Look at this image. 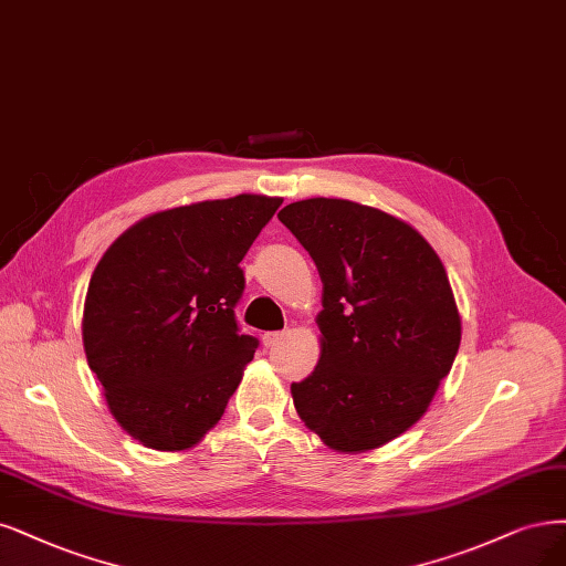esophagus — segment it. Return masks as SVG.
Instances as JSON below:
<instances>
[{
    "instance_id": "obj_1",
    "label": "esophagus",
    "mask_w": 566,
    "mask_h": 566,
    "mask_svg": "<svg viewBox=\"0 0 566 566\" xmlns=\"http://www.w3.org/2000/svg\"><path fill=\"white\" fill-rule=\"evenodd\" d=\"M283 337H285V333H264L262 335V344L264 346H276Z\"/></svg>"
}]
</instances>
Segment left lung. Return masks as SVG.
I'll return each mask as SVG.
<instances>
[{"label":"left lung","mask_w":566,"mask_h":566,"mask_svg":"<svg viewBox=\"0 0 566 566\" xmlns=\"http://www.w3.org/2000/svg\"><path fill=\"white\" fill-rule=\"evenodd\" d=\"M279 220L323 283L321 358L290 394L329 450L360 454L396 440L450 375L461 316L447 271L421 233L346 199H304Z\"/></svg>","instance_id":"obj_1"}]
</instances>
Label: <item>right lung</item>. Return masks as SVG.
<instances>
[{"mask_svg":"<svg viewBox=\"0 0 566 566\" xmlns=\"http://www.w3.org/2000/svg\"><path fill=\"white\" fill-rule=\"evenodd\" d=\"M281 197L239 193L151 212L97 262L82 339L112 417L149 450L185 452L224 415L258 339L233 306L241 260Z\"/></svg>","mask_w":566,"mask_h":566,"instance_id":"right-lung-1","label":"right lung"}]
</instances>
